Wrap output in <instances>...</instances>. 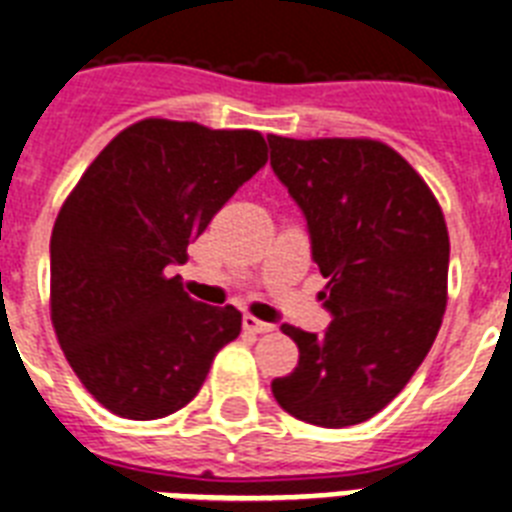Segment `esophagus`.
Wrapping results in <instances>:
<instances>
[{
  "label": "esophagus",
  "instance_id": "1",
  "mask_svg": "<svg viewBox=\"0 0 512 512\" xmlns=\"http://www.w3.org/2000/svg\"><path fill=\"white\" fill-rule=\"evenodd\" d=\"M241 324H244V329H247V332H252V335H268V332H273V324H268V321H260V319H255V316H244V321H241Z\"/></svg>",
  "mask_w": 512,
  "mask_h": 512
}]
</instances>
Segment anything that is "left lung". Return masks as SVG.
Segmentation results:
<instances>
[{
  "instance_id": "obj_1",
  "label": "left lung",
  "mask_w": 512,
  "mask_h": 512,
  "mask_svg": "<svg viewBox=\"0 0 512 512\" xmlns=\"http://www.w3.org/2000/svg\"><path fill=\"white\" fill-rule=\"evenodd\" d=\"M271 167L303 212L332 324L297 342L295 372L271 382L292 417L348 428L385 409L428 356L446 311L449 233L412 164L377 140L268 135Z\"/></svg>"
}]
</instances>
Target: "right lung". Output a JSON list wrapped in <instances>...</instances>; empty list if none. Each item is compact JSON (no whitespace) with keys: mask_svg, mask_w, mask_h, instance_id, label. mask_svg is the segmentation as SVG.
I'll list each match as a JSON object with an SVG mask.
<instances>
[{"mask_svg":"<svg viewBox=\"0 0 512 512\" xmlns=\"http://www.w3.org/2000/svg\"><path fill=\"white\" fill-rule=\"evenodd\" d=\"M265 162L255 130L143 119L100 151L60 207L52 327L108 412L156 420L183 409L217 350L239 337L241 313L191 300L170 268Z\"/></svg>","mask_w":512,"mask_h":512,"instance_id":"1","label":"right lung"}]
</instances>
